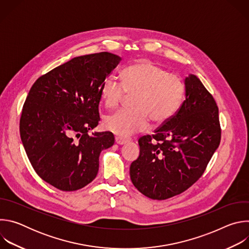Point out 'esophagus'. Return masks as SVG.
Listing matches in <instances>:
<instances>
[{
	"mask_svg": "<svg viewBox=\"0 0 249 249\" xmlns=\"http://www.w3.org/2000/svg\"><path fill=\"white\" fill-rule=\"evenodd\" d=\"M115 142H116V144H118V145H124V144L127 143V142H129V139L117 136V137H115Z\"/></svg>",
	"mask_w": 249,
	"mask_h": 249,
	"instance_id": "obj_1",
	"label": "esophagus"
}]
</instances>
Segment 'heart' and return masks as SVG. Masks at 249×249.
<instances>
[{
    "mask_svg": "<svg viewBox=\"0 0 249 249\" xmlns=\"http://www.w3.org/2000/svg\"><path fill=\"white\" fill-rule=\"evenodd\" d=\"M122 81L110 77L100 88L106 107L114 108L126 95L130 109H120L104 118V128L122 138L145 131L150 119L157 124L168 121L178 110L184 95V83L178 75L168 73L157 64L143 60L122 71Z\"/></svg>",
    "mask_w": 249,
    "mask_h": 249,
    "instance_id": "obj_1",
    "label": "heart"
}]
</instances>
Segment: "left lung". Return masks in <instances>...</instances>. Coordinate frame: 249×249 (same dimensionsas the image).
Instances as JSON below:
<instances>
[{"label": "left lung", "instance_id": "obj_1", "mask_svg": "<svg viewBox=\"0 0 249 249\" xmlns=\"http://www.w3.org/2000/svg\"><path fill=\"white\" fill-rule=\"evenodd\" d=\"M219 108L200 80L185 79V100L153 135L139 139L140 156L131 163L134 186L165 200L191 187L203 175L221 142Z\"/></svg>", "mask_w": 249, "mask_h": 249}]
</instances>
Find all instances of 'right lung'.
Listing matches in <instances>:
<instances>
[{
	"mask_svg": "<svg viewBox=\"0 0 249 249\" xmlns=\"http://www.w3.org/2000/svg\"><path fill=\"white\" fill-rule=\"evenodd\" d=\"M122 58L100 52L73 58L32 85L19 119L28 160L41 178L62 191L90 183L111 132L88 134L100 120V88Z\"/></svg>",
	"mask_w": 249,
	"mask_h": 249,
	"instance_id": "1",
	"label": "right lung"
}]
</instances>
